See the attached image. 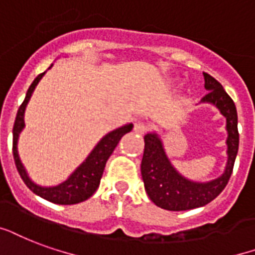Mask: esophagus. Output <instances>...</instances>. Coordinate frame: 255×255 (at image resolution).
Listing matches in <instances>:
<instances>
[{
  "label": "esophagus",
  "mask_w": 255,
  "mask_h": 255,
  "mask_svg": "<svg viewBox=\"0 0 255 255\" xmlns=\"http://www.w3.org/2000/svg\"><path fill=\"white\" fill-rule=\"evenodd\" d=\"M133 130H134L135 133H138V134H143V133L148 131V126L142 124V122H135Z\"/></svg>",
  "instance_id": "esophagus-1"
}]
</instances>
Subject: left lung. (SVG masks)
Wrapping results in <instances>:
<instances>
[{
    "label": "left lung",
    "mask_w": 255,
    "mask_h": 255,
    "mask_svg": "<svg viewBox=\"0 0 255 255\" xmlns=\"http://www.w3.org/2000/svg\"><path fill=\"white\" fill-rule=\"evenodd\" d=\"M204 87L210 93L202 99L203 103H211L219 109L222 116L226 117L227 130V164L225 172L218 179L206 183H196L188 180L176 171L166 156L161 138L157 133H148L143 137L142 175L145 191L156 206L168 211H185L206 206L225 189L233 173L235 157L238 153L239 133L238 116L234 101L225 91L215 78L203 72Z\"/></svg>",
    "instance_id": "8db88e82"
}]
</instances>
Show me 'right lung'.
<instances>
[{"label": "right lung", "instance_id": "add662e5", "mask_svg": "<svg viewBox=\"0 0 255 255\" xmlns=\"http://www.w3.org/2000/svg\"><path fill=\"white\" fill-rule=\"evenodd\" d=\"M52 67V64H51ZM49 67V68H51ZM44 74H40L36 79L32 82L29 89L26 91L25 99L21 103L20 109L17 112L16 121H14V126H13V157H14V162H16L17 171L20 173L21 179L25 183L26 187L36 195H39L40 198L45 199L48 202L56 203V204H76V203L84 202L87 200L90 196H93V193L97 191L101 183V177L105 171V165L109 157L112 156L114 149L120 142V139L129 133L130 130L133 129V124H128L118 128V129L113 130L110 133H107L101 141H99L93 152L90 153L89 157L80 164L75 171L72 172L70 177L63 181L60 184L55 185V187H41V185L33 183L30 177L26 173L25 168L21 162L18 152H17V141H18V135L24 129L25 122H24V113H25L26 105L29 102L30 97L33 94L36 86L43 78Z\"/></svg>", "mask_w": 255, "mask_h": 255}]
</instances>
